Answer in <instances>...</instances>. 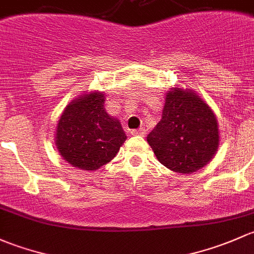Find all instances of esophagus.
<instances>
[{
  "instance_id": "obj_1",
  "label": "esophagus",
  "mask_w": 254,
  "mask_h": 254,
  "mask_svg": "<svg viewBox=\"0 0 254 254\" xmlns=\"http://www.w3.org/2000/svg\"><path fill=\"white\" fill-rule=\"evenodd\" d=\"M130 134H132V135H142V137H144L145 129L143 127H140V128H138V129L130 130Z\"/></svg>"
}]
</instances>
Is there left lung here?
Instances as JSON below:
<instances>
[{
	"instance_id": "8db88e82",
	"label": "left lung",
	"mask_w": 254,
	"mask_h": 254,
	"mask_svg": "<svg viewBox=\"0 0 254 254\" xmlns=\"http://www.w3.org/2000/svg\"><path fill=\"white\" fill-rule=\"evenodd\" d=\"M146 140L167 169L193 174L210 163L218 151V120L194 90L176 85L167 90L161 120Z\"/></svg>"
}]
</instances>
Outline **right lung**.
Listing matches in <instances>:
<instances>
[{
	"label": "right lung",
	"mask_w": 254,
	"mask_h": 254,
	"mask_svg": "<svg viewBox=\"0 0 254 254\" xmlns=\"http://www.w3.org/2000/svg\"><path fill=\"white\" fill-rule=\"evenodd\" d=\"M105 94L93 90L66 106L55 132V144L64 161L83 171L110 163L127 139L121 122L110 116Z\"/></svg>",
	"instance_id": "add662e5"
}]
</instances>
